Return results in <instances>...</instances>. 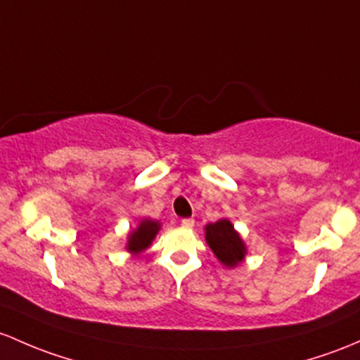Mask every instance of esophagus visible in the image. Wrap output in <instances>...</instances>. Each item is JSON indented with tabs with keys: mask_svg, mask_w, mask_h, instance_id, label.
<instances>
[{
	"mask_svg": "<svg viewBox=\"0 0 360 360\" xmlns=\"http://www.w3.org/2000/svg\"><path fill=\"white\" fill-rule=\"evenodd\" d=\"M181 226H183V228H193V226H195V219H183V221H181Z\"/></svg>",
	"mask_w": 360,
	"mask_h": 360,
	"instance_id": "1",
	"label": "esophagus"
}]
</instances>
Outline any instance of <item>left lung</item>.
I'll use <instances>...</instances> for the list:
<instances>
[{"label": "left lung", "instance_id": "1", "mask_svg": "<svg viewBox=\"0 0 360 360\" xmlns=\"http://www.w3.org/2000/svg\"><path fill=\"white\" fill-rule=\"evenodd\" d=\"M205 240L215 253L219 260L224 266L233 267L238 262H241L245 257V245L241 241L240 234L233 229L229 221L222 219L215 224H209L205 228Z\"/></svg>", "mask_w": 360, "mask_h": 360}]
</instances>
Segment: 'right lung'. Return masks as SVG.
I'll return each instance as SVG.
<instances>
[{
	"label": "right lung",
	"mask_w": 360,
	"mask_h": 360,
	"mask_svg": "<svg viewBox=\"0 0 360 360\" xmlns=\"http://www.w3.org/2000/svg\"><path fill=\"white\" fill-rule=\"evenodd\" d=\"M157 231H158V222L143 221L141 224H139V228L131 234L129 243H127V250L132 253H139L145 248H148V245L155 238Z\"/></svg>",
	"instance_id": "obj_1"
}]
</instances>
